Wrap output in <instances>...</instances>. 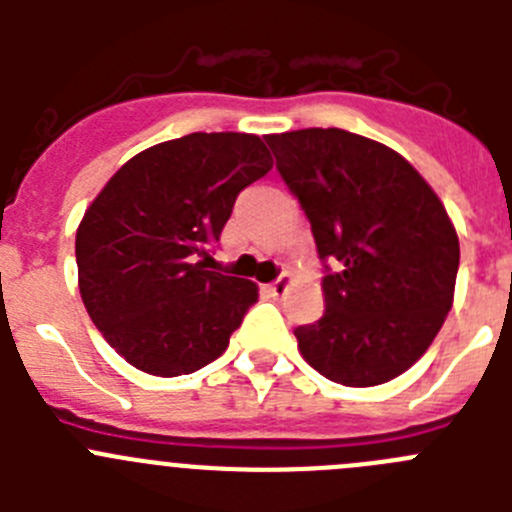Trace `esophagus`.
Segmentation results:
<instances>
[{
    "label": "esophagus",
    "mask_w": 512,
    "mask_h": 512,
    "mask_svg": "<svg viewBox=\"0 0 512 512\" xmlns=\"http://www.w3.org/2000/svg\"><path fill=\"white\" fill-rule=\"evenodd\" d=\"M289 287H292V277H289L287 271H284L282 277L274 279V282L269 284V292H271V295H274V297H282V295H287V289H289Z\"/></svg>",
    "instance_id": "34e87169"
}]
</instances>
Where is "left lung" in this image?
I'll return each mask as SVG.
<instances>
[{
    "instance_id": "1",
    "label": "left lung",
    "mask_w": 512,
    "mask_h": 512,
    "mask_svg": "<svg viewBox=\"0 0 512 512\" xmlns=\"http://www.w3.org/2000/svg\"><path fill=\"white\" fill-rule=\"evenodd\" d=\"M300 200L323 277L325 312L295 330L312 369L374 387L428 351L454 302L459 238L438 194L397 151L341 128L266 135Z\"/></svg>"
}]
</instances>
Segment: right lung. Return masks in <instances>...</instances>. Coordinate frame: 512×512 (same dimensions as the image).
Instances as JSON below:
<instances>
[{
  "label": "right lung",
  "instance_id": "1",
  "mask_svg": "<svg viewBox=\"0 0 512 512\" xmlns=\"http://www.w3.org/2000/svg\"><path fill=\"white\" fill-rule=\"evenodd\" d=\"M274 166L259 135L192 133L140 151L76 230L79 292L122 359L192 374L228 348L259 287L207 266L235 197Z\"/></svg>",
  "mask_w": 512,
  "mask_h": 512
}]
</instances>
